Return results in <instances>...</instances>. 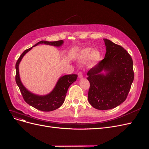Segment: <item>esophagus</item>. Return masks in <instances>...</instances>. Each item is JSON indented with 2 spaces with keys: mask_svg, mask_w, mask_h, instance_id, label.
<instances>
[{
  "mask_svg": "<svg viewBox=\"0 0 149 149\" xmlns=\"http://www.w3.org/2000/svg\"><path fill=\"white\" fill-rule=\"evenodd\" d=\"M78 77H79V79H81L82 77H83V74H82L81 72H79L78 74Z\"/></svg>",
  "mask_w": 149,
  "mask_h": 149,
  "instance_id": "esophagus-1",
  "label": "esophagus"
}]
</instances>
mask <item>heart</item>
Returning a JSON list of instances; mask_svg holds the SVG:
<instances>
[{"label":"heart","mask_w":149,"mask_h":149,"mask_svg":"<svg viewBox=\"0 0 149 149\" xmlns=\"http://www.w3.org/2000/svg\"><path fill=\"white\" fill-rule=\"evenodd\" d=\"M101 58V53L97 49H94L91 51V48H85L81 49L79 53L78 59L81 62H85L89 59L92 65L97 64Z\"/></svg>","instance_id":"1"}]
</instances>
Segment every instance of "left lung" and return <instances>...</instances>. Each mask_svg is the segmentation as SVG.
Here are the masks:
<instances>
[{
	"label": "left lung",
	"instance_id": "8db88e82",
	"mask_svg": "<svg viewBox=\"0 0 149 149\" xmlns=\"http://www.w3.org/2000/svg\"><path fill=\"white\" fill-rule=\"evenodd\" d=\"M106 47L104 59L87 73L90 84L88 99L96 109L105 111L123 102L134 80L133 63L122 47L103 38Z\"/></svg>",
	"mask_w": 149,
	"mask_h": 149
}]
</instances>
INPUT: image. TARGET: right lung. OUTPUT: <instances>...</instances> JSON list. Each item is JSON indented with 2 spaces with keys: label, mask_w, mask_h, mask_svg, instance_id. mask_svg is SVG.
<instances>
[{
  "label": "right lung",
  "mask_w": 149,
  "mask_h": 149,
  "mask_svg": "<svg viewBox=\"0 0 149 149\" xmlns=\"http://www.w3.org/2000/svg\"><path fill=\"white\" fill-rule=\"evenodd\" d=\"M63 40L55 42H48L42 40L38 42L35 45L29 49H26L21 54V56L16 63V82L19 87L21 95H23L24 101L32 107L42 111H53L58 109L63 105L69 87L75 81H76L77 79V75L70 74L61 76V77H59L56 85H55L54 88L50 93H49L48 94L45 95H38L29 91L22 84L19 72V64L24 55L27 52H29L34 47L39 45V44H45V45L60 47L63 45Z\"/></svg>",
  "instance_id": "add662e5"
}]
</instances>
